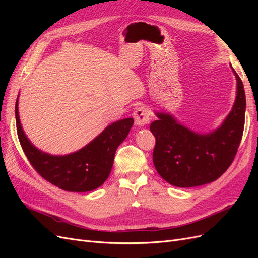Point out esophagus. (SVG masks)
<instances>
[{
  "label": "esophagus",
  "instance_id": "1",
  "mask_svg": "<svg viewBox=\"0 0 258 258\" xmlns=\"http://www.w3.org/2000/svg\"><path fill=\"white\" fill-rule=\"evenodd\" d=\"M134 117H135L136 124H138L140 127L145 126V124H147L152 119L151 112L148 111L145 106L137 107L134 113Z\"/></svg>",
  "mask_w": 258,
  "mask_h": 258
}]
</instances>
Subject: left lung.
<instances>
[{
    "instance_id": "obj_1",
    "label": "left lung",
    "mask_w": 258,
    "mask_h": 258,
    "mask_svg": "<svg viewBox=\"0 0 258 258\" xmlns=\"http://www.w3.org/2000/svg\"><path fill=\"white\" fill-rule=\"evenodd\" d=\"M237 77V98L232 111L217 130L198 135L176 122L172 116L156 113L158 120L150 129L156 139L153 162L160 176L177 187H194L214 182L235 159L243 136L245 92Z\"/></svg>"
}]
</instances>
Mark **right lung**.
<instances>
[{
    "mask_svg": "<svg viewBox=\"0 0 258 258\" xmlns=\"http://www.w3.org/2000/svg\"><path fill=\"white\" fill-rule=\"evenodd\" d=\"M15 114L19 142L31 166L50 184L76 192L93 190L106 181L117 147L127 138L134 124V118L118 120L79 152L67 156H51L38 151L23 134L18 114V99Z\"/></svg>",
    "mask_w": 258,
    "mask_h": 258,
    "instance_id": "right-lung-1",
    "label": "right lung"
}]
</instances>
